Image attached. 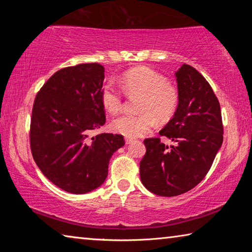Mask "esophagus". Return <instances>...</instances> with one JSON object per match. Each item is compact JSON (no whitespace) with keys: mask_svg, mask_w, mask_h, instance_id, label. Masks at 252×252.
Wrapping results in <instances>:
<instances>
[{"mask_svg":"<svg viewBox=\"0 0 252 252\" xmlns=\"http://www.w3.org/2000/svg\"><path fill=\"white\" fill-rule=\"evenodd\" d=\"M134 141V139H131V138H126V144H130Z\"/></svg>","mask_w":252,"mask_h":252,"instance_id":"34e87169","label":"esophagus"}]
</instances>
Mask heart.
I'll use <instances>...</instances> for the list:
<instances>
[{"instance_id":"heart-1","label":"heart","mask_w":252,"mask_h":252,"mask_svg":"<svg viewBox=\"0 0 252 252\" xmlns=\"http://www.w3.org/2000/svg\"><path fill=\"white\" fill-rule=\"evenodd\" d=\"M126 94H142L140 114H122L111 122L114 132L126 138L135 139L143 135L155 126L156 119L167 121L179 104V93L167 82L163 75L147 66H138L126 71L118 80ZM101 103L110 113H117L122 108L123 94L112 82H106L101 89Z\"/></svg>"}]
</instances>
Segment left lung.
<instances>
[{"mask_svg": "<svg viewBox=\"0 0 252 252\" xmlns=\"http://www.w3.org/2000/svg\"><path fill=\"white\" fill-rule=\"evenodd\" d=\"M179 104L173 118L159 134L144 140L146 155L140 162L143 186L161 197L187 192L203 180L223 141L220 103L210 84L189 64L176 72Z\"/></svg>", "mask_w": 252, "mask_h": 252, "instance_id": "1", "label": "left lung"}]
</instances>
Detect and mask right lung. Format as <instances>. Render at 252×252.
<instances>
[{"mask_svg": "<svg viewBox=\"0 0 252 252\" xmlns=\"http://www.w3.org/2000/svg\"><path fill=\"white\" fill-rule=\"evenodd\" d=\"M104 67L83 63L59 70L34 100L30 126L33 159L62 190L87 193L108 176L109 161L125 146L121 134L90 136L105 123L101 103Z\"/></svg>", "mask_w": 252, "mask_h": 252, "instance_id": "obj_1", "label": "right lung"}]
</instances>
